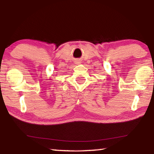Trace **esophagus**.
<instances>
[{
  "label": "esophagus",
  "instance_id": "1",
  "mask_svg": "<svg viewBox=\"0 0 154 154\" xmlns=\"http://www.w3.org/2000/svg\"><path fill=\"white\" fill-rule=\"evenodd\" d=\"M75 64H80V62H81V61H80V60H79V59H77V60H76L75 61Z\"/></svg>",
  "mask_w": 154,
  "mask_h": 154
}]
</instances>
